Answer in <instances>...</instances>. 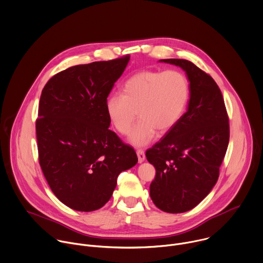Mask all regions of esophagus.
I'll use <instances>...</instances> for the list:
<instances>
[{"label":"esophagus","instance_id":"obj_1","mask_svg":"<svg viewBox=\"0 0 263 263\" xmlns=\"http://www.w3.org/2000/svg\"><path fill=\"white\" fill-rule=\"evenodd\" d=\"M137 157H138V163H142L145 160V154L142 149H137L136 151Z\"/></svg>","mask_w":263,"mask_h":263}]
</instances>
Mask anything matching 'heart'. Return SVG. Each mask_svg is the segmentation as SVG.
<instances>
[{
    "instance_id": "1",
    "label": "heart",
    "mask_w": 263,
    "mask_h": 263,
    "mask_svg": "<svg viewBox=\"0 0 263 263\" xmlns=\"http://www.w3.org/2000/svg\"><path fill=\"white\" fill-rule=\"evenodd\" d=\"M122 95H111L105 103L106 115L122 135L130 132L137 116L138 123L129 135V142L143 146L157 131L164 134L176 125L188 104L190 87L187 77L177 71H140L122 86Z\"/></svg>"
}]
</instances>
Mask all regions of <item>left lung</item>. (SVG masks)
Segmentation results:
<instances>
[{"mask_svg":"<svg viewBox=\"0 0 263 263\" xmlns=\"http://www.w3.org/2000/svg\"><path fill=\"white\" fill-rule=\"evenodd\" d=\"M160 62L181 67L190 87L187 111L145 153L156 168L149 186L153 202L178 214L195 208L216 185L229 142V120L222 93L209 74L187 60Z\"/></svg>","mask_w":263,"mask_h":263,"instance_id":"left-lung-1","label":"left lung"}]
</instances>
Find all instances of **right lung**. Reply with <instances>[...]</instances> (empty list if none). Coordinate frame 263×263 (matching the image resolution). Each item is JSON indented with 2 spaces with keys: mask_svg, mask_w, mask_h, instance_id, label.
Instances as JSON below:
<instances>
[{
  "mask_svg": "<svg viewBox=\"0 0 263 263\" xmlns=\"http://www.w3.org/2000/svg\"><path fill=\"white\" fill-rule=\"evenodd\" d=\"M129 55L70 67L52 76L39 102V163L57 198L79 212L102 208L135 151L109 130L105 103Z\"/></svg>",
  "mask_w": 263,
  "mask_h": 263,
  "instance_id": "obj_1",
  "label": "right lung"
}]
</instances>
